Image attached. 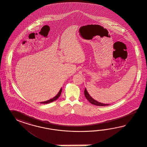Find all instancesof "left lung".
I'll return each mask as SVG.
<instances>
[{"instance_id": "1", "label": "left lung", "mask_w": 147, "mask_h": 147, "mask_svg": "<svg viewBox=\"0 0 147 147\" xmlns=\"http://www.w3.org/2000/svg\"><path fill=\"white\" fill-rule=\"evenodd\" d=\"M84 93H85V96L86 98L88 100L89 102L91 103L92 104H93L94 105L98 106H105L109 105L108 104H105V103H102L99 102H98L97 101L94 100L93 98L89 95V94H88V92L87 91L86 88H85V90H84Z\"/></svg>"}]
</instances>
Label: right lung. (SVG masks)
Wrapping results in <instances>:
<instances>
[{
  "label": "right lung",
  "mask_w": 147,
  "mask_h": 147,
  "mask_svg": "<svg viewBox=\"0 0 147 147\" xmlns=\"http://www.w3.org/2000/svg\"><path fill=\"white\" fill-rule=\"evenodd\" d=\"M61 92H62V88H61V89L60 90V91H59V92L58 93V94L55 96V97H54L53 98H51V99H50L49 100H47V101H45V102H42L41 103H49L52 102H53L54 101H55V100H56L57 98H58L60 96V95H61Z\"/></svg>",
  "instance_id": "1"
}]
</instances>
